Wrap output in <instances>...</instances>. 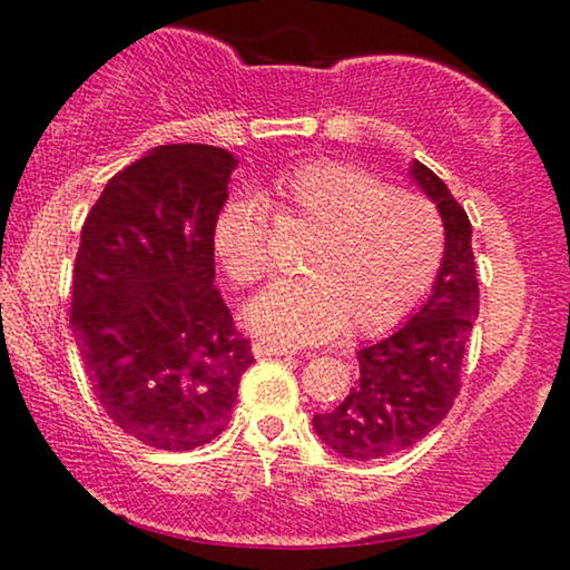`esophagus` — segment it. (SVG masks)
<instances>
[{
    "mask_svg": "<svg viewBox=\"0 0 570 570\" xmlns=\"http://www.w3.org/2000/svg\"><path fill=\"white\" fill-rule=\"evenodd\" d=\"M254 355L256 357H272V355H285V357H291V355H295V350H291V347H277V345H269V342H254Z\"/></svg>",
    "mask_w": 570,
    "mask_h": 570,
    "instance_id": "34e87169",
    "label": "esophagus"
}]
</instances>
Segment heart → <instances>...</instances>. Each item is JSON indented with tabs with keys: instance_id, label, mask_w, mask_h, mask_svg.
<instances>
[{
	"instance_id": "obj_1",
	"label": "heart",
	"mask_w": 570,
	"mask_h": 570,
	"mask_svg": "<svg viewBox=\"0 0 570 570\" xmlns=\"http://www.w3.org/2000/svg\"><path fill=\"white\" fill-rule=\"evenodd\" d=\"M269 220L311 230L301 277L279 279L246 308L275 345H311L337 334H376L400 322L439 275L446 230L423 194L342 160H308L259 191ZM213 248L233 285L269 269V230L252 202L233 199L213 223Z\"/></svg>"
}]
</instances>
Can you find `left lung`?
Wrapping results in <instances>:
<instances>
[{"label":"left lung","mask_w":570,"mask_h":570,"mask_svg":"<svg viewBox=\"0 0 570 570\" xmlns=\"http://www.w3.org/2000/svg\"><path fill=\"white\" fill-rule=\"evenodd\" d=\"M412 178L435 199L446 228V252L431 298L392 337L357 350L361 376L353 389L337 407L314 415L326 446L355 462L400 454L449 415L480 314L470 217L423 163L415 160Z\"/></svg>","instance_id":"1"}]
</instances>
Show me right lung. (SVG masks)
<instances>
[{"mask_svg": "<svg viewBox=\"0 0 570 570\" xmlns=\"http://www.w3.org/2000/svg\"><path fill=\"white\" fill-rule=\"evenodd\" d=\"M233 166L223 147H155L82 223L69 324L85 376L114 425L160 451L217 439L254 363L213 285V223Z\"/></svg>", "mask_w": 570, "mask_h": 570, "instance_id": "1", "label": "right lung"}]
</instances>
